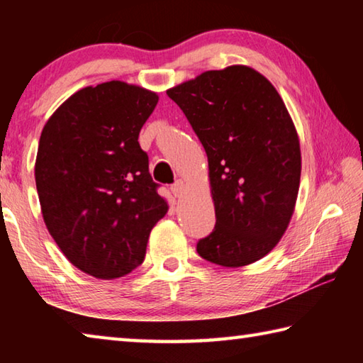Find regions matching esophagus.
I'll use <instances>...</instances> for the list:
<instances>
[{"instance_id":"34e87169","label":"esophagus","mask_w":363,"mask_h":363,"mask_svg":"<svg viewBox=\"0 0 363 363\" xmlns=\"http://www.w3.org/2000/svg\"><path fill=\"white\" fill-rule=\"evenodd\" d=\"M184 190V182L182 181H176L173 186H171V192H173L174 196H179Z\"/></svg>"}]
</instances>
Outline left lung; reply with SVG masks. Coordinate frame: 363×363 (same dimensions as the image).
Instances as JSON below:
<instances>
[{
  "label": "left lung",
  "mask_w": 363,
  "mask_h": 363,
  "mask_svg": "<svg viewBox=\"0 0 363 363\" xmlns=\"http://www.w3.org/2000/svg\"><path fill=\"white\" fill-rule=\"evenodd\" d=\"M167 94L210 167L216 225L196 251L224 267L261 259L286 230L301 179L299 139L280 94L245 65L205 72Z\"/></svg>",
  "instance_id": "obj_1"
}]
</instances>
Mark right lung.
<instances>
[{
  "label": "right lung",
  "mask_w": 363,
  "mask_h": 363,
  "mask_svg": "<svg viewBox=\"0 0 363 363\" xmlns=\"http://www.w3.org/2000/svg\"><path fill=\"white\" fill-rule=\"evenodd\" d=\"M158 96L108 82L69 97L43 128L35 181L43 219L73 266L116 279L143 264L168 211L138 143Z\"/></svg>",
  "instance_id": "add662e5"
}]
</instances>
